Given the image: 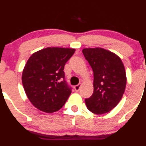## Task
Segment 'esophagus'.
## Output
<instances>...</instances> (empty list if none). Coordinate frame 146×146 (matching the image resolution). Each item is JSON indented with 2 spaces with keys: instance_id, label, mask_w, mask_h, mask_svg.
<instances>
[{
  "instance_id": "obj_1",
  "label": "esophagus",
  "mask_w": 146,
  "mask_h": 146,
  "mask_svg": "<svg viewBox=\"0 0 146 146\" xmlns=\"http://www.w3.org/2000/svg\"><path fill=\"white\" fill-rule=\"evenodd\" d=\"M80 86H81V84H80V83H79L78 85H75V86H74V89H75V90H76V92H78V91L80 90Z\"/></svg>"
}]
</instances>
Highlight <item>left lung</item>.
I'll return each mask as SVG.
<instances>
[{
  "label": "left lung",
  "instance_id": "left-lung-1",
  "mask_svg": "<svg viewBox=\"0 0 146 146\" xmlns=\"http://www.w3.org/2000/svg\"><path fill=\"white\" fill-rule=\"evenodd\" d=\"M82 54L94 74L93 94L85 99V104L94 114H105L118 104L124 93V66L117 54L104 48H83Z\"/></svg>",
  "mask_w": 146,
  "mask_h": 146
}]
</instances>
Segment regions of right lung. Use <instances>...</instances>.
Masks as SVG:
<instances>
[{
  "instance_id": "obj_1",
  "label": "right lung",
  "mask_w": 146,
  "mask_h": 146,
  "mask_svg": "<svg viewBox=\"0 0 146 146\" xmlns=\"http://www.w3.org/2000/svg\"><path fill=\"white\" fill-rule=\"evenodd\" d=\"M75 51V48L47 47L28 59L22 82L29 100L40 111H57L70 96L71 88L65 80L64 69Z\"/></svg>"
}]
</instances>
